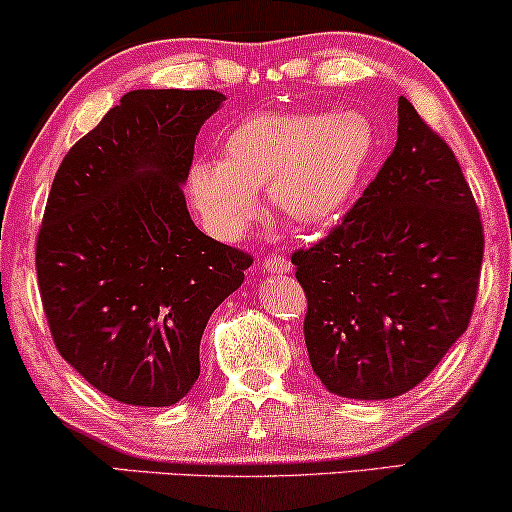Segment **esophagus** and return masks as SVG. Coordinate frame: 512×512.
<instances>
[{
	"label": "esophagus",
	"mask_w": 512,
	"mask_h": 512,
	"mask_svg": "<svg viewBox=\"0 0 512 512\" xmlns=\"http://www.w3.org/2000/svg\"><path fill=\"white\" fill-rule=\"evenodd\" d=\"M262 269L264 272H272V274H286V272H291L293 264L281 255H267L262 260Z\"/></svg>",
	"instance_id": "obj_1"
}]
</instances>
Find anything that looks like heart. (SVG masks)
Returning a JSON list of instances; mask_svg holds the SVG:
<instances>
[{
	"label": "heart",
	"instance_id": "b5f03b06",
	"mask_svg": "<svg viewBox=\"0 0 512 512\" xmlns=\"http://www.w3.org/2000/svg\"><path fill=\"white\" fill-rule=\"evenodd\" d=\"M372 150V123L357 112H264L226 135L224 159H195L186 186L195 212L219 238L248 229L264 188L283 219L315 226L341 212Z\"/></svg>",
	"mask_w": 512,
	"mask_h": 512
}]
</instances>
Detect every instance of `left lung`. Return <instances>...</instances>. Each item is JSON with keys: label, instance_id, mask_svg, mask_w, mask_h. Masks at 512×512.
<instances>
[{"label": "left lung", "instance_id": "left-lung-1", "mask_svg": "<svg viewBox=\"0 0 512 512\" xmlns=\"http://www.w3.org/2000/svg\"><path fill=\"white\" fill-rule=\"evenodd\" d=\"M484 226L446 140L398 100L396 147L341 224L291 255L307 298L305 346L331 393L415 389L465 334Z\"/></svg>", "mask_w": 512, "mask_h": 512}]
</instances>
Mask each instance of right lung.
Segmentation results:
<instances>
[{
    "instance_id": "obj_1",
    "label": "right lung",
    "mask_w": 512,
    "mask_h": 512,
    "mask_svg": "<svg viewBox=\"0 0 512 512\" xmlns=\"http://www.w3.org/2000/svg\"><path fill=\"white\" fill-rule=\"evenodd\" d=\"M217 90H133L71 147L35 243L57 350L126 405H174L200 377V338L245 279L248 252L202 233L181 183Z\"/></svg>"
}]
</instances>
